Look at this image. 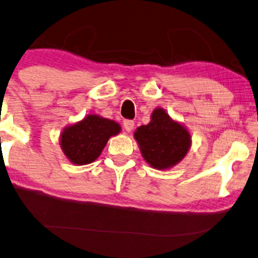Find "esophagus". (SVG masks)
I'll return each mask as SVG.
<instances>
[{"mask_svg":"<svg viewBox=\"0 0 258 258\" xmlns=\"http://www.w3.org/2000/svg\"><path fill=\"white\" fill-rule=\"evenodd\" d=\"M133 127H135V121H133V120H123V128H125L127 132H131Z\"/></svg>","mask_w":258,"mask_h":258,"instance_id":"obj_1","label":"esophagus"}]
</instances>
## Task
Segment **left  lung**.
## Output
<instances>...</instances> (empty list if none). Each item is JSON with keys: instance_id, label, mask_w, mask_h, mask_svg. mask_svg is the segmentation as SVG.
<instances>
[{"instance_id": "obj_1", "label": "left lung", "mask_w": 258, "mask_h": 258, "mask_svg": "<svg viewBox=\"0 0 258 258\" xmlns=\"http://www.w3.org/2000/svg\"><path fill=\"white\" fill-rule=\"evenodd\" d=\"M135 138L145 161L159 170L181 162L190 148L191 140L188 130L174 121L163 108L153 110L151 121L138 127Z\"/></svg>"}]
</instances>
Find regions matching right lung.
Instances as JSON below:
<instances>
[{
    "label": "right lung",
    "mask_w": 258,
    "mask_h": 258,
    "mask_svg": "<svg viewBox=\"0 0 258 258\" xmlns=\"http://www.w3.org/2000/svg\"><path fill=\"white\" fill-rule=\"evenodd\" d=\"M121 130L113 120L101 118L95 114L71 125L60 135V146L64 155L77 165L89 164L99 157L107 142Z\"/></svg>",
    "instance_id": "right-lung-1"
}]
</instances>
